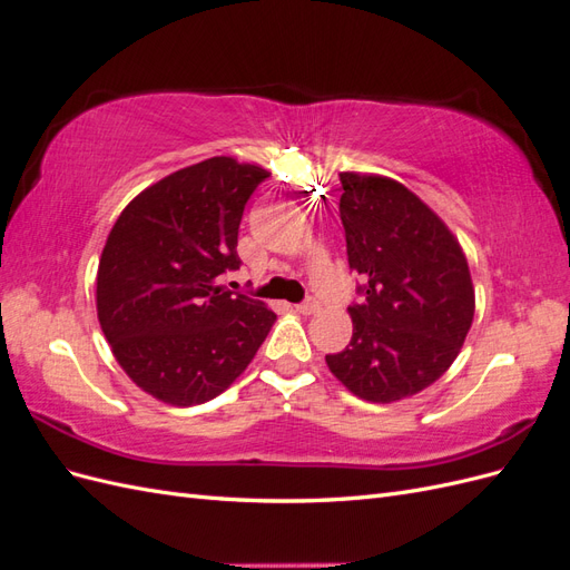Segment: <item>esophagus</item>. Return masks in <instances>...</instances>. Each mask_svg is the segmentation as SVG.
<instances>
[{
	"label": "esophagus",
	"mask_w": 570,
	"mask_h": 570,
	"mask_svg": "<svg viewBox=\"0 0 570 570\" xmlns=\"http://www.w3.org/2000/svg\"><path fill=\"white\" fill-rule=\"evenodd\" d=\"M295 312H297V314H302V316H312V314H316V312H318V302H316L314 297H308L306 302H302V304H297V306H295Z\"/></svg>",
	"instance_id": "34e87169"
}]
</instances>
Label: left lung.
I'll use <instances>...</instances> for the list:
<instances>
[{"mask_svg":"<svg viewBox=\"0 0 570 570\" xmlns=\"http://www.w3.org/2000/svg\"><path fill=\"white\" fill-rule=\"evenodd\" d=\"M350 268L364 287L350 306L352 340L325 364L373 404L419 394L454 364L475 314L469 262L454 233L387 176L340 174Z\"/></svg>","mask_w":570,"mask_h":570,"instance_id":"1","label":"left lung"}]
</instances>
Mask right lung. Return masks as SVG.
I'll list each match as a JSON object with an SVG mask.
<instances>
[{"instance_id": "1", "label": "right lung", "mask_w": 570, "mask_h": 570, "mask_svg": "<svg viewBox=\"0 0 570 570\" xmlns=\"http://www.w3.org/2000/svg\"><path fill=\"white\" fill-rule=\"evenodd\" d=\"M268 170L212 157L137 195L107 237L97 318L118 366L154 400L193 406L226 392L275 323L264 302L233 295L245 204Z\"/></svg>"}]
</instances>
